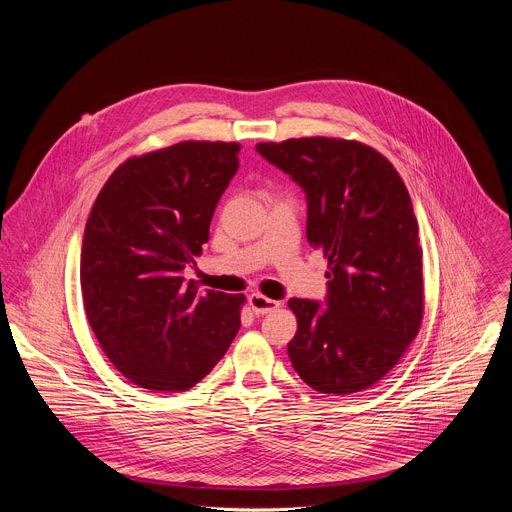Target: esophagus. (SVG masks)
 <instances>
[{"label": "esophagus", "mask_w": 512, "mask_h": 512, "mask_svg": "<svg viewBox=\"0 0 512 512\" xmlns=\"http://www.w3.org/2000/svg\"><path fill=\"white\" fill-rule=\"evenodd\" d=\"M249 306H251V310H253L257 316H263V314L275 312L281 304L275 302V300H269V298H265V296H261V294H251V296H249Z\"/></svg>", "instance_id": "1"}]
</instances>
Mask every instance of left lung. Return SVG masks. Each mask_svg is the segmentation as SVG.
I'll return each instance as SVG.
<instances>
[{
	"label": "left lung",
	"mask_w": 512,
	"mask_h": 512,
	"mask_svg": "<svg viewBox=\"0 0 512 512\" xmlns=\"http://www.w3.org/2000/svg\"><path fill=\"white\" fill-rule=\"evenodd\" d=\"M308 198V243L328 259L326 310L289 300L298 332L287 354L318 393L350 395L379 383L423 320L419 227L395 166L371 145L340 137L257 143Z\"/></svg>",
	"instance_id": "left-lung-1"
}]
</instances>
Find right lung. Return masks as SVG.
I'll list each match as a JSON object with an SVG mask.
<instances>
[{"instance_id":"obj_1","label":"right lung","mask_w":512,"mask_h":512,"mask_svg":"<svg viewBox=\"0 0 512 512\" xmlns=\"http://www.w3.org/2000/svg\"><path fill=\"white\" fill-rule=\"evenodd\" d=\"M237 141H180L125 160L85 227L81 287L89 324L133 385L180 393L202 381L241 328L243 294L184 279L239 168Z\"/></svg>"}]
</instances>
